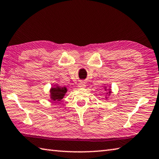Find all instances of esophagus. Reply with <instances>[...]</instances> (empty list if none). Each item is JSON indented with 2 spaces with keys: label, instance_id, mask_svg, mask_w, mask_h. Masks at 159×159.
<instances>
[{
  "label": "esophagus",
  "instance_id": "esophagus-1",
  "mask_svg": "<svg viewBox=\"0 0 159 159\" xmlns=\"http://www.w3.org/2000/svg\"><path fill=\"white\" fill-rule=\"evenodd\" d=\"M78 86H79V87H80V88L85 87V86H86V82H84V81H81V82L79 83Z\"/></svg>",
  "mask_w": 159,
  "mask_h": 159
}]
</instances>
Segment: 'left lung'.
<instances>
[{
	"mask_svg": "<svg viewBox=\"0 0 159 159\" xmlns=\"http://www.w3.org/2000/svg\"><path fill=\"white\" fill-rule=\"evenodd\" d=\"M110 90H111V89H109V93H111V91H110ZM105 91H106V90H105Z\"/></svg>",
	"mask_w": 159,
	"mask_h": 159,
	"instance_id": "8db88e82",
	"label": "left lung"
}]
</instances>
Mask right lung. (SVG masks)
<instances>
[{
  "instance_id": "1",
  "label": "right lung",
  "mask_w": 159,
  "mask_h": 159,
  "mask_svg": "<svg viewBox=\"0 0 159 159\" xmlns=\"http://www.w3.org/2000/svg\"><path fill=\"white\" fill-rule=\"evenodd\" d=\"M67 92V89L66 87H57L56 88H52L50 90V96L52 100H61V99L64 98L66 93Z\"/></svg>"
}]
</instances>
